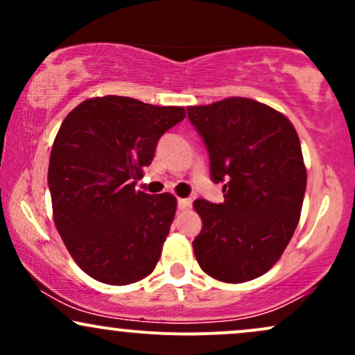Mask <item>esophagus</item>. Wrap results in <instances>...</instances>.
I'll list each match as a JSON object with an SVG mask.
<instances>
[{
	"mask_svg": "<svg viewBox=\"0 0 355 355\" xmlns=\"http://www.w3.org/2000/svg\"><path fill=\"white\" fill-rule=\"evenodd\" d=\"M191 207V198H178V209L189 210Z\"/></svg>",
	"mask_w": 355,
	"mask_h": 355,
	"instance_id": "34e87169",
	"label": "esophagus"
}]
</instances>
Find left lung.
I'll return each mask as SVG.
<instances>
[{
  "instance_id": "left-lung-1",
  "label": "left lung",
  "mask_w": 355,
  "mask_h": 355,
  "mask_svg": "<svg viewBox=\"0 0 355 355\" xmlns=\"http://www.w3.org/2000/svg\"><path fill=\"white\" fill-rule=\"evenodd\" d=\"M187 113L209 152L211 182L225 193L218 205L193 202L198 266L222 282L254 280L280 259L299 223L307 185L299 135L282 113L240 96Z\"/></svg>"
}]
</instances>
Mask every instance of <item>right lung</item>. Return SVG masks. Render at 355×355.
<instances>
[{"instance_id":"add662e5","label":"right lung","mask_w":355,"mask_h":355,"mask_svg":"<svg viewBox=\"0 0 355 355\" xmlns=\"http://www.w3.org/2000/svg\"><path fill=\"white\" fill-rule=\"evenodd\" d=\"M185 118L182 107L100 96L68 113L48 166L53 218L78 267L98 282L145 279L160 259L177 200L135 185L158 140Z\"/></svg>"}]
</instances>
